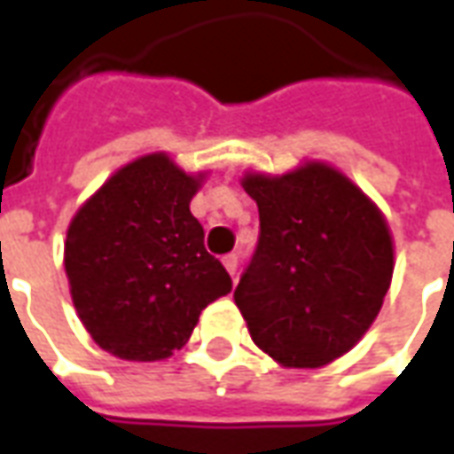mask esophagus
<instances>
[{"label": "esophagus", "instance_id": "1", "mask_svg": "<svg viewBox=\"0 0 454 454\" xmlns=\"http://www.w3.org/2000/svg\"><path fill=\"white\" fill-rule=\"evenodd\" d=\"M223 267L228 270V275L236 279V275H238V255L236 253H231V255L223 257Z\"/></svg>", "mask_w": 454, "mask_h": 454}]
</instances>
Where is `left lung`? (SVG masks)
Listing matches in <instances>:
<instances>
[{
  "label": "left lung",
  "instance_id": "1",
  "mask_svg": "<svg viewBox=\"0 0 454 454\" xmlns=\"http://www.w3.org/2000/svg\"><path fill=\"white\" fill-rule=\"evenodd\" d=\"M260 238L233 299L250 338L282 367L316 370L352 350L380 314L394 275L389 223L325 162L286 175L246 172Z\"/></svg>",
  "mask_w": 454,
  "mask_h": 454
}]
</instances>
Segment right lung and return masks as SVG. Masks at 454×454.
Listing matches in <instances>:
<instances>
[{"label": "right lung", "mask_w": 454, "mask_h": 454, "mask_svg": "<svg viewBox=\"0 0 454 454\" xmlns=\"http://www.w3.org/2000/svg\"><path fill=\"white\" fill-rule=\"evenodd\" d=\"M204 177L187 175L168 153H150L116 169L67 226L74 311L92 340L121 360L169 357L233 286L189 211Z\"/></svg>", "instance_id": "1"}]
</instances>
